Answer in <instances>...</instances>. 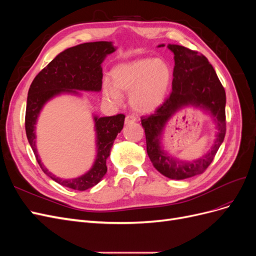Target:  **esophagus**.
I'll use <instances>...</instances> for the list:
<instances>
[{
    "label": "esophagus",
    "instance_id": "obj_1",
    "mask_svg": "<svg viewBox=\"0 0 256 256\" xmlns=\"http://www.w3.org/2000/svg\"><path fill=\"white\" fill-rule=\"evenodd\" d=\"M136 122V118L134 115H127L126 118H125V124L126 125H129V124H132Z\"/></svg>",
    "mask_w": 256,
    "mask_h": 256
}]
</instances>
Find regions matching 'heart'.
<instances>
[{
    "label": "heart",
    "instance_id": "heart-1",
    "mask_svg": "<svg viewBox=\"0 0 256 256\" xmlns=\"http://www.w3.org/2000/svg\"><path fill=\"white\" fill-rule=\"evenodd\" d=\"M172 82V70L166 62L143 58L115 66L111 82L102 85V94L109 102H122V92H129L130 106L138 112H152L164 104Z\"/></svg>",
    "mask_w": 256,
    "mask_h": 256
}]
</instances>
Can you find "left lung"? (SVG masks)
Wrapping results in <instances>:
<instances>
[{
    "label": "left lung",
    "instance_id": "8db88e82",
    "mask_svg": "<svg viewBox=\"0 0 256 256\" xmlns=\"http://www.w3.org/2000/svg\"><path fill=\"white\" fill-rule=\"evenodd\" d=\"M158 47H164L159 44ZM174 54L172 92L156 113L141 118L145 130L147 154L154 168L171 180H186L202 174L212 164L226 136V90L208 60L180 44H168ZM186 106H194L212 116L216 127L215 142L205 155L196 160H182L164 150L162 136L168 120Z\"/></svg>",
    "mask_w": 256,
    "mask_h": 256
}]
</instances>
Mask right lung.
I'll return each instance as SVG.
<instances>
[{"label":"right lung","mask_w":256,"mask_h":256,"mask_svg":"<svg viewBox=\"0 0 256 256\" xmlns=\"http://www.w3.org/2000/svg\"><path fill=\"white\" fill-rule=\"evenodd\" d=\"M116 48L111 42H85L66 49L52 60L30 84L26 112V132L38 164L52 180L74 190L84 191L96 186L106 173V159L114 140L124 126L125 115L99 118L94 115L96 158L88 171L76 178H60L44 166L36 146V124L42 108L54 97L70 94L81 96L83 92H100L102 86L104 58Z\"/></svg>","instance_id":"obj_1"}]
</instances>
